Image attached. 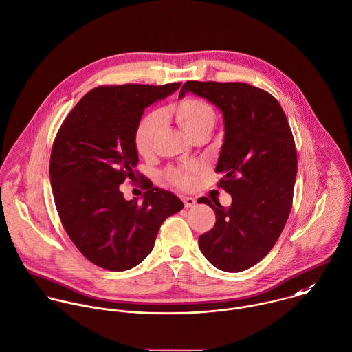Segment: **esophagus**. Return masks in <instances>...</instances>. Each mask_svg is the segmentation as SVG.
Segmentation results:
<instances>
[{
  "label": "esophagus",
  "instance_id": "obj_1",
  "mask_svg": "<svg viewBox=\"0 0 352 352\" xmlns=\"http://www.w3.org/2000/svg\"><path fill=\"white\" fill-rule=\"evenodd\" d=\"M182 201L186 208H192L196 206V200L193 197H182Z\"/></svg>",
  "mask_w": 352,
  "mask_h": 352
}]
</instances>
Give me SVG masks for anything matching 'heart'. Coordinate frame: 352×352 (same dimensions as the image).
<instances>
[{"mask_svg": "<svg viewBox=\"0 0 352 352\" xmlns=\"http://www.w3.org/2000/svg\"><path fill=\"white\" fill-rule=\"evenodd\" d=\"M168 113L193 140L199 135H210L218 122L217 112L208 102L192 97L171 105ZM160 123L162 119L157 112H149L138 122L134 131V146L140 155L146 156L152 152ZM203 171L204 167L200 164L170 167L166 171V178L173 186L189 190L195 188Z\"/></svg>", "mask_w": 352, "mask_h": 352, "instance_id": "obj_1", "label": "heart"}]
</instances>
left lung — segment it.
Instances as JSON below:
<instances>
[{
    "instance_id": "1",
    "label": "left lung",
    "mask_w": 352,
    "mask_h": 352,
    "mask_svg": "<svg viewBox=\"0 0 352 352\" xmlns=\"http://www.w3.org/2000/svg\"><path fill=\"white\" fill-rule=\"evenodd\" d=\"M186 91L223 112L226 133L215 171L223 174L218 186L232 195L229 208L208 197L197 200L217 217L199 247L215 267L239 273L270 252L288 221L298 173L294 134L278 100L256 86L188 80L179 98Z\"/></svg>"
}]
</instances>
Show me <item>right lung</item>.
Listing matches in <instances>:
<instances>
[{"instance_id":"obj_1","label":"right lung","mask_w":352,"mask_h":352,"mask_svg":"<svg viewBox=\"0 0 352 352\" xmlns=\"http://www.w3.org/2000/svg\"><path fill=\"white\" fill-rule=\"evenodd\" d=\"M181 82L91 89L72 108L53 141L49 175L57 214L71 241L93 265L124 272L153 250L162 223L184 208L144 178V201L124 200L118 185L144 177L135 166L134 131L146 107Z\"/></svg>"}]
</instances>
